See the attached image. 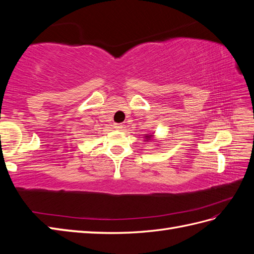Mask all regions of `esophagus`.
Here are the masks:
<instances>
[{"label": "esophagus", "mask_w": 254, "mask_h": 254, "mask_svg": "<svg viewBox=\"0 0 254 254\" xmlns=\"http://www.w3.org/2000/svg\"><path fill=\"white\" fill-rule=\"evenodd\" d=\"M113 127H115V128H117V130H121V128L123 127L121 123H115V124H113Z\"/></svg>", "instance_id": "1"}]
</instances>
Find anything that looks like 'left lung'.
<instances>
[{"instance_id":"obj_1","label":"left lung","mask_w":254,"mask_h":254,"mask_svg":"<svg viewBox=\"0 0 254 254\" xmlns=\"http://www.w3.org/2000/svg\"><path fill=\"white\" fill-rule=\"evenodd\" d=\"M152 136H153V135H147V136H146V138H150Z\"/></svg>"}]
</instances>
